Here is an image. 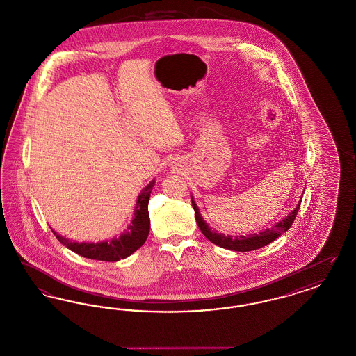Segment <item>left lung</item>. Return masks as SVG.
<instances>
[{
    "mask_svg": "<svg viewBox=\"0 0 356 356\" xmlns=\"http://www.w3.org/2000/svg\"><path fill=\"white\" fill-rule=\"evenodd\" d=\"M302 200L299 204L293 208V211L286 216L283 220L277 221L272 228H268L266 231H261L259 234H251L247 236H229V235H224L219 234L216 231H212V228L204 221L203 216L199 212V207L193 202L192 199V207L195 209V218L196 222L200 228V231L203 232L204 236L207 237L209 241H212L213 244L219 245L221 248L225 250H231V251H237V252H247V251H254L259 250L267 244L272 243L273 240H276L277 237L282 236V234H284L288 231L292 225V222L295 220L299 207H300Z\"/></svg>",
    "mask_w": 356,
    "mask_h": 356,
    "instance_id": "8db88e82",
    "label": "left lung"
}]
</instances>
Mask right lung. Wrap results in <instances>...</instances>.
Masks as SVG:
<instances>
[{
	"mask_svg": "<svg viewBox=\"0 0 356 356\" xmlns=\"http://www.w3.org/2000/svg\"><path fill=\"white\" fill-rule=\"evenodd\" d=\"M154 180L145 186L137 197L134 220L128 225L127 231L119 237H113L112 240L100 241V243H77L72 241L67 237L58 235L53 231L54 236L58 238L61 244H64L70 251L80 256H84L93 260L102 261H119L120 259H125L129 254L136 252L147 240L151 221L148 212V203L151 197Z\"/></svg>",
	"mask_w": 356,
	"mask_h": 356,
	"instance_id": "1",
	"label": "right lung"
}]
</instances>
